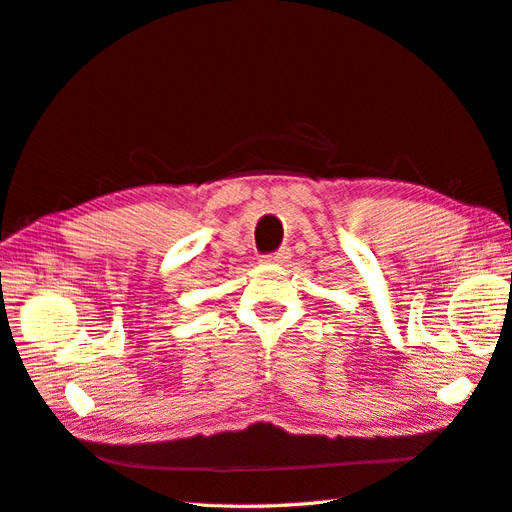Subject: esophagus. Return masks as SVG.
I'll list each match as a JSON object with an SVG mask.
<instances>
[{
	"label": "esophagus",
	"instance_id": "esophagus-1",
	"mask_svg": "<svg viewBox=\"0 0 512 512\" xmlns=\"http://www.w3.org/2000/svg\"><path fill=\"white\" fill-rule=\"evenodd\" d=\"M288 259H290V250H288V248H281V250H277V253L264 255L262 262H264V264H277V266H281V264H286Z\"/></svg>",
	"mask_w": 512,
	"mask_h": 512
}]
</instances>
